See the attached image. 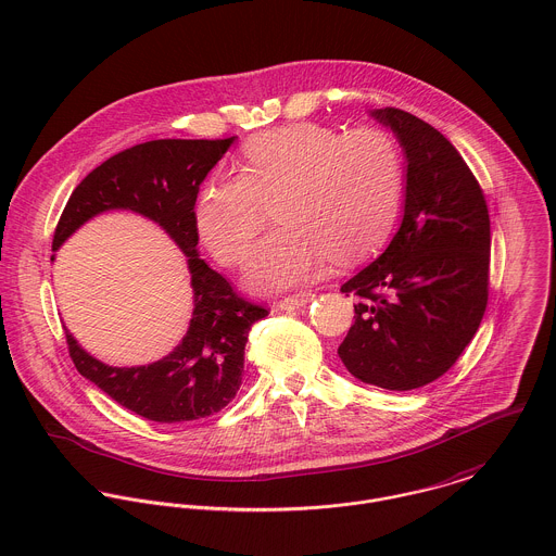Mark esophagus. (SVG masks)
<instances>
[{"label":"esophagus","instance_id":"1","mask_svg":"<svg viewBox=\"0 0 556 556\" xmlns=\"http://www.w3.org/2000/svg\"><path fill=\"white\" fill-rule=\"evenodd\" d=\"M312 301H314V294H312V292H299V294H292V296H288V299H281V301L277 303V307L283 309V312H290V309L305 307V305L312 303Z\"/></svg>","mask_w":556,"mask_h":556}]
</instances>
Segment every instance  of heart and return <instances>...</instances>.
<instances>
[{
	"instance_id": "b5f03b06",
	"label": "heart",
	"mask_w": 556,
	"mask_h": 556,
	"mask_svg": "<svg viewBox=\"0 0 556 556\" xmlns=\"http://www.w3.org/2000/svg\"><path fill=\"white\" fill-rule=\"evenodd\" d=\"M404 195L397 139L376 126L339 132L294 122L244 141L240 174H217L200 189L193 225L223 266H240L275 200L281 223L255 249L247 281L281 292L316 277L329 257L352 264L391 233Z\"/></svg>"
}]
</instances>
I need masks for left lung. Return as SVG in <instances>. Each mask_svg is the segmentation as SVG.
<instances>
[{"label": "left lung", "mask_w": 556, "mask_h": 556, "mask_svg": "<svg viewBox=\"0 0 556 556\" xmlns=\"http://www.w3.org/2000/svg\"><path fill=\"white\" fill-rule=\"evenodd\" d=\"M371 115L391 126L408 161L404 219L384 253L341 286L358 305L337 354L354 378L410 391L448 371L481 325L490 215L441 130L395 108Z\"/></svg>", "instance_id": "left-lung-1"}]
</instances>
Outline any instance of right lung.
<instances>
[{"instance_id":"obj_1","label":"right lung","mask_w":556,"mask_h":556,"mask_svg":"<svg viewBox=\"0 0 556 556\" xmlns=\"http://www.w3.org/2000/svg\"><path fill=\"white\" fill-rule=\"evenodd\" d=\"M231 141L154 139L113 154L77 185L53 233L55 251L94 215L124 208L159 223L189 257L195 309L172 354L152 365L112 367L66 331L77 371L148 421L185 424L225 408L240 389L249 331L268 316L266 307L242 299L198 255L193 206L200 185Z\"/></svg>"}]
</instances>
